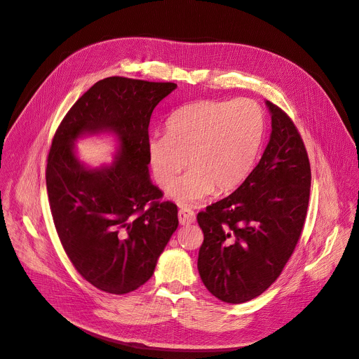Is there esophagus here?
<instances>
[{
    "label": "esophagus",
    "instance_id": "obj_1",
    "mask_svg": "<svg viewBox=\"0 0 359 359\" xmlns=\"http://www.w3.org/2000/svg\"><path fill=\"white\" fill-rule=\"evenodd\" d=\"M177 216H179L180 224H190V223L194 222V219H196V216H194V212L189 208H180Z\"/></svg>",
    "mask_w": 359,
    "mask_h": 359
}]
</instances>
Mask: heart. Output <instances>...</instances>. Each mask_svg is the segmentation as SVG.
<instances>
[{"label":"heart","mask_w":359,"mask_h":359,"mask_svg":"<svg viewBox=\"0 0 359 359\" xmlns=\"http://www.w3.org/2000/svg\"><path fill=\"white\" fill-rule=\"evenodd\" d=\"M264 132V113L249 99L183 106L168 118L166 135L147 142L153 176L160 187L170 189L189 163L190 169L172 190L173 199L186 206L201 202L213 189L229 191L250 172Z\"/></svg>","instance_id":"b5f03b06"}]
</instances>
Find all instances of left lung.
<instances>
[{
  "mask_svg": "<svg viewBox=\"0 0 359 359\" xmlns=\"http://www.w3.org/2000/svg\"><path fill=\"white\" fill-rule=\"evenodd\" d=\"M271 140L245 182L198 213L203 232L198 269L217 299L243 304L280 275L301 238L311 191V165L292 118L266 102Z\"/></svg>",
  "mask_w": 359,
  "mask_h": 359,
  "instance_id": "obj_1",
  "label": "left lung"
}]
</instances>
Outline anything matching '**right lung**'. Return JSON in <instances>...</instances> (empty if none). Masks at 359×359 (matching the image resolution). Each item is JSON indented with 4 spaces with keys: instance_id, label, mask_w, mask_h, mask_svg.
Returning a JSON list of instances; mask_svg holds the SVG:
<instances>
[{
    "instance_id": "right-lung-1",
    "label": "right lung",
    "mask_w": 359,
    "mask_h": 359,
    "mask_svg": "<svg viewBox=\"0 0 359 359\" xmlns=\"http://www.w3.org/2000/svg\"><path fill=\"white\" fill-rule=\"evenodd\" d=\"M176 87L118 76L97 81L53 137L46 182L55 231L76 271L103 292L124 295L146 283L177 229V206L161 201L147 168L151 113ZM104 129L119 136V156L88 171L72 143Z\"/></svg>"
}]
</instances>
